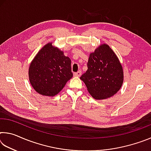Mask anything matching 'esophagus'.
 <instances>
[{
	"mask_svg": "<svg viewBox=\"0 0 151 151\" xmlns=\"http://www.w3.org/2000/svg\"><path fill=\"white\" fill-rule=\"evenodd\" d=\"M81 73H82L81 71V70H78V72L74 73V75L76 76H80L81 75Z\"/></svg>",
	"mask_w": 151,
	"mask_h": 151,
	"instance_id": "1",
	"label": "esophagus"
}]
</instances>
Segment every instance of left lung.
<instances>
[{"mask_svg": "<svg viewBox=\"0 0 151 151\" xmlns=\"http://www.w3.org/2000/svg\"><path fill=\"white\" fill-rule=\"evenodd\" d=\"M87 66V70L80 78L93 98H110L120 90L123 71L118 58L108 45H101L91 53Z\"/></svg>", "mask_w": 151, "mask_h": 151, "instance_id": "obj_1", "label": "left lung"}]
</instances>
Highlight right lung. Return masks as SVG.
<instances>
[{"mask_svg": "<svg viewBox=\"0 0 151 151\" xmlns=\"http://www.w3.org/2000/svg\"><path fill=\"white\" fill-rule=\"evenodd\" d=\"M29 75L31 85L38 93L55 96L73 77L71 60L48 43L30 63Z\"/></svg>", "mask_w": 151, "mask_h": 151, "instance_id": "1", "label": "right lung"}]
</instances>
